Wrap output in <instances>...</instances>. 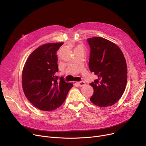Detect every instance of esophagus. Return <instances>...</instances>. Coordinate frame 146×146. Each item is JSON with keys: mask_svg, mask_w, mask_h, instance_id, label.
I'll use <instances>...</instances> for the list:
<instances>
[{"mask_svg": "<svg viewBox=\"0 0 146 146\" xmlns=\"http://www.w3.org/2000/svg\"><path fill=\"white\" fill-rule=\"evenodd\" d=\"M76 83H77L78 85L79 86H80V87L84 86H85V85H86L85 82H83V81H81V82H76Z\"/></svg>", "mask_w": 146, "mask_h": 146, "instance_id": "34e87169", "label": "esophagus"}]
</instances>
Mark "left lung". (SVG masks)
Listing matches in <instances>:
<instances>
[{
  "mask_svg": "<svg viewBox=\"0 0 146 146\" xmlns=\"http://www.w3.org/2000/svg\"><path fill=\"white\" fill-rule=\"evenodd\" d=\"M90 46L89 67L98 79L90 83L94 92L90 100L96 106L108 107L123 95L127 81L125 58L118 46L104 38L87 40Z\"/></svg>",
  "mask_w": 146,
  "mask_h": 146,
  "instance_id": "8db88e82",
  "label": "left lung"
}]
</instances>
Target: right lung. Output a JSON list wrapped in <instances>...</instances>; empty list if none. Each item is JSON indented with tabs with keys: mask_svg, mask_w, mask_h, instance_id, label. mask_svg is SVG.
Returning a JSON list of instances; mask_svg holds the SVG:
<instances>
[{
	"mask_svg": "<svg viewBox=\"0 0 146 146\" xmlns=\"http://www.w3.org/2000/svg\"><path fill=\"white\" fill-rule=\"evenodd\" d=\"M63 42L41 45L28 57L23 68L22 85L28 100L36 108L53 111L64 102L73 84L67 83L58 72L57 51Z\"/></svg>",
	"mask_w": 146,
	"mask_h": 146,
	"instance_id": "add662e5",
	"label": "right lung"
}]
</instances>
